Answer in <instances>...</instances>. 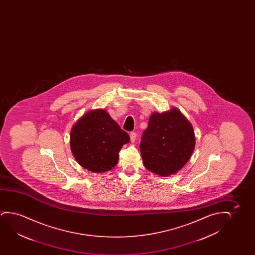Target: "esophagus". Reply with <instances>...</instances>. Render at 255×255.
<instances>
[{
	"label": "esophagus",
	"mask_w": 255,
	"mask_h": 255,
	"mask_svg": "<svg viewBox=\"0 0 255 255\" xmlns=\"http://www.w3.org/2000/svg\"><path fill=\"white\" fill-rule=\"evenodd\" d=\"M129 137H130V141L131 142H134L135 140H136V132H131L129 134Z\"/></svg>",
	"instance_id": "esophagus-1"
}]
</instances>
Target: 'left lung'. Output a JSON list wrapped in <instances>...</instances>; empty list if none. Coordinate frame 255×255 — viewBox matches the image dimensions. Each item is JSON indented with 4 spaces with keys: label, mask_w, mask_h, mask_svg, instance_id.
<instances>
[{
    "label": "left lung",
    "mask_w": 255,
    "mask_h": 255,
    "mask_svg": "<svg viewBox=\"0 0 255 255\" xmlns=\"http://www.w3.org/2000/svg\"><path fill=\"white\" fill-rule=\"evenodd\" d=\"M195 140L192 124L178 109L154 112L140 143L144 167L162 177L177 173L192 156Z\"/></svg>",
    "instance_id": "obj_1"
}]
</instances>
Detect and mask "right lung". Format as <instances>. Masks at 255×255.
<instances>
[{
    "mask_svg": "<svg viewBox=\"0 0 255 255\" xmlns=\"http://www.w3.org/2000/svg\"><path fill=\"white\" fill-rule=\"evenodd\" d=\"M129 142L128 133L103 109L86 112L70 130V149L75 159L95 173L112 170L119 162L123 145Z\"/></svg>",
    "mask_w": 255,
    "mask_h": 255,
    "instance_id": "add662e5",
    "label": "right lung"
}]
</instances>
